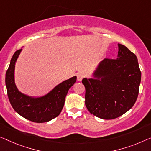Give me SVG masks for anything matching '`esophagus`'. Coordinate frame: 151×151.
Returning <instances> with one entry per match:
<instances>
[{"instance_id":"1","label":"esophagus","mask_w":151,"mask_h":151,"mask_svg":"<svg viewBox=\"0 0 151 151\" xmlns=\"http://www.w3.org/2000/svg\"><path fill=\"white\" fill-rule=\"evenodd\" d=\"M76 77H77V81H81L83 79V78L84 77V75L81 73H78L77 75H76Z\"/></svg>"}]
</instances>
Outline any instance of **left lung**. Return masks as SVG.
Instances as JSON below:
<instances>
[{
	"label": "left lung",
	"instance_id": "8db88e82",
	"mask_svg": "<svg viewBox=\"0 0 151 151\" xmlns=\"http://www.w3.org/2000/svg\"><path fill=\"white\" fill-rule=\"evenodd\" d=\"M118 46L117 59H103L93 74L94 78L82 80L87 109L105 120L118 118L133 107L141 82L136 55L122 44Z\"/></svg>",
	"mask_w": 151,
	"mask_h": 151
}]
</instances>
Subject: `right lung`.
<instances>
[{"label":"right lung","instance_id":"add662e5","mask_svg":"<svg viewBox=\"0 0 151 151\" xmlns=\"http://www.w3.org/2000/svg\"><path fill=\"white\" fill-rule=\"evenodd\" d=\"M22 49L15 52L5 75L7 95L12 107L18 114L34 122H48L61 113L69 89L75 83L76 76L65 80L55 86L47 94L31 97L21 93L15 84L14 70L16 60Z\"/></svg>","mask_w":151,"mask_h":151}]
</instances>
